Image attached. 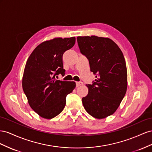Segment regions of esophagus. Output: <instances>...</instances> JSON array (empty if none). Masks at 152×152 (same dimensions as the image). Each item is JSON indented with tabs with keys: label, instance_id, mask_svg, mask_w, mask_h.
Here are the masks:
<instances>
[{
	"label": "esophagus",
	"instance_id": "34e87169",
	"mask_svg": "<svg viewBox=\"0 0 152 152\" xmlns=\"http://www.w3.org/2000/svg\"><path fill=\"white\" fill-rule=\"evenodd\" d=\"M83 85V82H81V81H80V82H76V86H81V85Z\"/></svg>",
	"mask_w": 152,
	"mask_h": 152
}]
</instances>
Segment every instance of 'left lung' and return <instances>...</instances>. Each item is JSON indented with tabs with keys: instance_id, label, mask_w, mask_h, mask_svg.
Segmentation results:
<instances>
[{
	"instance_id": "left-lung-1",
	"label": "left lung",
	"mask_w": 152,
	"mask_h": 152,
	"mask_svg": "<svg viewBox=\"0 0 152 152\" xmlns=\"http://www.w3.org/2000/svg\"><path fill=\"white\" fill-rule=\"evenodd\" d=\"M81 53L89 60L96 79L86 85L88 94L82 98L86 112L97 119L113 115L118 109L127 88V71L120 48L108 37L78 36Z\"/></svg>"
}]
</instances>
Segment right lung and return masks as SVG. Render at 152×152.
<instances>
[{
    "mask_svg": "<svg viewBox=\"0 0 152 152\" xmlns=\"http://www.w3.org/2000/svg\"><path fill=\"white\" fill-rule=\"evenodd\" d=\"M76 37H55L39 45L26 63L22 87L32 109L43 118L51 119L66 106L67 95L76 87L75 81H60L64 75L62 56L75 45Z\"/></svg>",
    "mask_w": 152,
    "mask_h": 152,
    "instance_id": "obj_1",
    "label": "right lung"
}]
</instances>
